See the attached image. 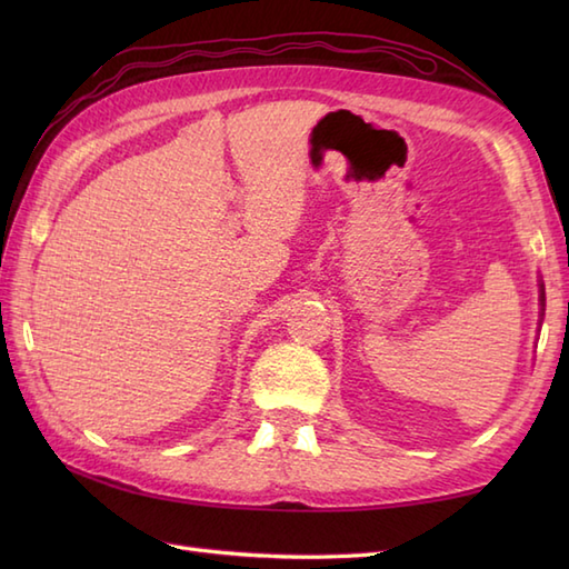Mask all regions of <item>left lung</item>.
<instances>
[{"mask_svg":"<svg viewBox=\"0 0 569 569\" xmlns=\"http://www.w3.org/2000/svg\"><path fill=\"white\" fill-rule=\"evenodd\" d=\"M538 286H540V320H542V316H546V288H542V281H538Z\"/></svg>","mask_w":569,"mask_h":569,"instance_id":"left-lung-1","label":"left lung"}]
</instances>
